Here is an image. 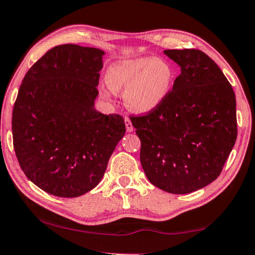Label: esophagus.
Instances as JSON below:
<instances>
[{
	"label": "esophagus",
	"instance_id": "obj_1",
	"mask_svg": "<svg viewBox=\"0 0 255 255\" xmlns=\"http://www.w3.org/2000/svg\"><path fill=\"white\" fill-rule=\"evenodd\" d=\"M125 125H126V129L128 132H131L134 130V127H132V124L129 118H125Z\"/></svg>",
	"mask_w": 255,
	"mask_h": 255
}]
</instances>
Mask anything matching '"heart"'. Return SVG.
Wrapping results in <instances>:
<instances>
[{
  "instance_id": "heart-1",
  "label": "heart",
  "mask_w": 255,
  "mask_h": 255,
  "mask_svg": "<svg viewBox=\"0 0 255 255\" xmlns=\"http://www.w3.org/2000/svg\"><path fill=\"white\" fill-rule=\"evenodd\" d=\"M175 69L159 58L121 60L109 67L106 83L113 93L124 91V101L131 112L145 115L164 103L175 83ZM110 98V91H102Z\"/></svg>"
}]
</instances>
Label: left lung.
Segmentation results:
<instances>
[{
  "instance_id": "8db88e82",
  "label": "left lung",
  "mask_w": 255,
  "mask_h": 255,
  "mask_svg": "<svg viewBox=\"0 0 255 255\" xmlns=\"http://www.w3.org/2000/svg\"><path fill=\"white\" fill-rule=\"evenodd\" d=\"M180 67L156 110L130 117L140 163L157 188L188 194L218 178L237 137L236 98L217 63L200 50H165Z\"/></svg>"
}]
</instances>
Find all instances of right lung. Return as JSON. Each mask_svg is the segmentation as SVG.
<instances>
[{"mask_svg": "<svg viewBox=\"0 0 255 255\" xmlns=\"http://www.w3.org/2000/svg\"><path fill=\"white\" fill-rule=\"evenodd\" d=\"M104 51L64 44L25 76L12 112L13 146L27 178L48 194L77 197L96 187L124 118L95 109Z\"/></svg>", "mask_w": 255, "mask_h": 255, "instance_id": "right-lung-1", "label": "right lung"}]
</instances>
